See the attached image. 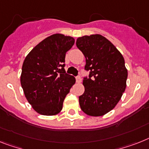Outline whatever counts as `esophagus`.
<instances>
[{"label": "esophagus", "instance_id": "34e87169", "mask_svg": "<svg viewBox=\"0 0 149 149\" xmlns=\"http://www.w3.org/2000/svg\"><path fill=\"white\" fill-rule=\"evenodd\" d=\"M76 82L77 83H81V77H80V76H77L76 77Z\"/></svg>", "mask_w": 149, "mask_h": 149}]
</instances>
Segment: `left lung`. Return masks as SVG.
Returning <instances> with one entry per match:
<instances>
[{
	"instance_id": "obj_1",
	"label": "left lung",
	"mask_w": 149,
	"mask_h": 149,
	"mask_svg": "<svg viewBox=\"0 0 149 149\" xmlns=\"http://www.w3.org/2000/svg\"><path fill=\"white\" fill-rule=\"evenodd\" d=\"M86 58L84 92L79 97L81 109L87 115L101 116L112 110L126 88L128 72L123 56L111 42L99 34L84 36L76 41Z\"/></svg>"
}]
</instances>
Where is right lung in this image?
I'll list each match as a JSON object with an SVG mask.
<instances>
[{"label":"right lung","instance_id":"obj_1","mask_svg":"<svg viewBox=\"0 0 149 149\" xmlns=\"http://www.w3.org/2000/svg\"><path fill=\"white\" fill-rule=\"evenodd\" d=\"M74 39L56 33L45 38L26 55L22 66L20 83L25 97L36 112L54 116L63 107L64 100L75 83L65 72V54Z\"/></svg>","mask_w":149,"mask_h":149}]
</instances>
